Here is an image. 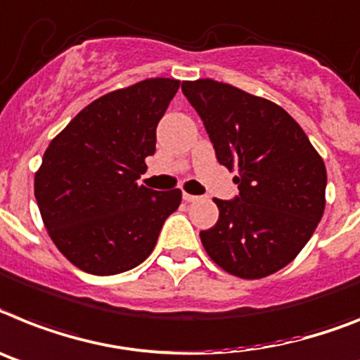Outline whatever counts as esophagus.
Returning a JSON list of instances; mask_svg holds the SVG:
<instances>
[{
	"label": "esophagus",
	"mask_w": 360,
	"mask_h": 360,
	"mask_svg": "<svg viewBox=\"0 0 360 360\" xmlns=\"http://www.w3.org/2000/svg\"><path fill=\"white\" fill-rule=\"evenodd\" d=\"M183 199H185L186 203H194V201H198L199 199V195H192V194H186L185 192V194H183Z\"/></svg>",
	"instance_id": "obj_1"
}]
</instances>
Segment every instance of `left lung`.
Returning <instances> with one entry per match:
<instances>
[{
	"mask_svg": "<svg viewBox=\"0 0 360 360\" xmlns=\"http://www.w3.org/2000/svg\"><path fill=\"white\" fill-rule=\"evenodd\" d=\"M219 165L238 170L240 194L214 199L219 219L201 231L207 255L226 273L256 280L304 249L326 207V166L291 115L267 98L210 78L183 82Z\"/></svg>",
	"mask_w": 360,
	"mask_h": 360,
	"instance_id": "obj_1",
	"label": "left lung"
}]
</instances>
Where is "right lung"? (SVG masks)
Instances as JSON below:
<instances>
[{
	"label": "right lung",
	"mask_w": 360,
	"mask_h": 360,
	"mask_svg": "<svg viewBox=\"0 0 360 360\" xmlns=\"http://www.w3.org/2000/svg\"><path fill=\"white\" fill-rule=\"evenodd\" d=\"M179 89L148 78L96 98L51 141L34 175V195L51 240L78 269L110 276L152 255L181 190L139 185L155 129Z\"/></svg>",
	"instance_id": "obj_1"
}]
</instances>
